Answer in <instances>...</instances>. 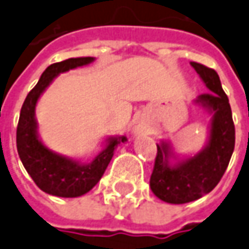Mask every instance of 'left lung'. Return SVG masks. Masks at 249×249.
Returning <instances> with one entry per match:
<instances>
[{
    "label": "left lung",
    "mask_w": 249,
    "mask_h": 249,
    "mask_svg": "<svg viewBox=\"0 0 249 249\" xmlns=\"http://www.w3.org/2000/svg\"><path fill=\"white\" fill-rule=\"evenodd\" d=\"M191 66L211 91L193 101L211 115V123L206 146L195 156L179 158L170 141L156 144L158 155L149 183L153 195L170 204H185L210 193L221 181L234 151L231 108L219 76L203 64L191 61Z\"/></svg>",
    "instance_id": "obj_1"
}]
</instances>
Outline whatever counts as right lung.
Masks as SVG:
<instances>
[{"label":"right lung","mask_w":249,"mask_h":249,"mask_svg":"<svg viewBox=\"0 0 249 249\" xmlns=\"http://www.w3.org/2000/svg\"><path fill=\"white\" fill-rule=\"evenodd\" d=\"M93 61L94 57H76L51 64L43 71L34 89L27 94L20 111L16 131L19 158L36 186L52 196L79 197L91 191L101 179L116 146L127 141L124 136L109 137L105 140L103 151L91 161L83 163L51 151L39 138L35 107L43 91L60 74L88 66Z\"/></svg>","instance_id":"1"}]
</instances>
